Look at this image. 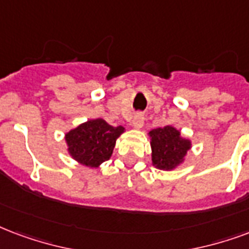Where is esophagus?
I'll use <instances>...</instances> for the list:
<instances>
[{"mask_svg":"<svg viewBox=\"0 0 249 249\" xmlns=\"http://www.w3.org/2000/svg\"><path fill=\"white\" fill-rule=\"evenodd\" d=\"M143 121H145V116H143V113H141V112H137V113L133 116L132 124L136 129H141L142 125H143Z\"/></svg>","mask_w":249,"mask_h":249,"instance_id":"esophagus-1","label":"esophagus"}]
</instances>
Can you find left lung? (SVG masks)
I'll use <instances>...</instances> for the list:
<instances>
[{"label":"left lung","instance_id":"1","mask_svg":"<svg viewBox=\"0 0 249 249\" xmlns=\"http://www.w3.org/2000/svg\"><path fill=\"white\" fill-rule=\"evenodd\" d=\"M153 149V164L159 170H172L183 162L191 142L180 137V132L174 126L153 129L149 133Z\"/></svg>","mask_w":249,"mask_h":249}]
</instances>
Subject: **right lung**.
I'll use <instances>...</instances> for the list:
<instances>
[{"label": "right lung", "instance_id": "1", "mask_svg": "<svg viewBox=\"0 0 249 249\" xmlns=\"http://www.w3.org/2000/svg\"><path fill=\"white\" fill-rule=\"evenodd\" d=\"M123 126H112L103 119L90 120L66 134L69 153L75 160L89 167H98L111 158Z\"/></svg>", "mask_w": 249, "mask_h": 249}]
</instances>
